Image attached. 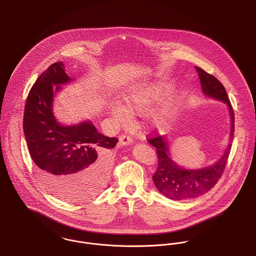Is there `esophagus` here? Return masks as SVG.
I'll return each instance as SVG.
<instances>
[{"label": "esophagus", "instance_id": "obj_1", "mask_svg": "<svg viewBox=\"0 0 256 256\" xmlns=\"http://www.w3.org/2000/svg\"><path fill=\"white\" fill-rule=\"evenodd\" d=\"M132 142H133L132 137H130L129 135H126V134L120 136V138H119V142H120L121 144H123V146H128V144H130Z\"/></svg>", "mask_w": 256, "mask_h": 256}]
</instances>
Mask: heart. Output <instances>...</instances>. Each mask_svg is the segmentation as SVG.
Wrapping results in <instances>:
<instances>
[{"mask_svg":"<svg viewBox=\"0 0 256 256\" xmlns=\"http://www.w3.org/2000/svg\"><path fill=\"white\" fill-rule=\"evenodd\" d=\"M164 89L160 86H140L131 91L124 98V106L128 112H140L146 110L152 106L158 100L162 98ZM171 108L169 104H165L154 116L152 121L156 124L162 123L169 116ZM112 114L118 120L125 119V112L119 106H114L112 108Z\"/></svg>","mask_w":256,"mask_h":256,"instance_id":"1","label":"heart"}]
</instances>
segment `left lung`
I'll return each instance as SVG.
<instances>
[{"mask_svg":"<svg viewBox=\"0 0 256 256\" xmlns=\"http://www.w3.org/2000/svg\"><path fill=\"white\" fill-rule=\"evenodd\" d=\"M202 83V89L206 96L226 102L231 116V140L234 132V116L232 104L222 83L212 74L196 68ZM148 142L156 148L158 165L152 180L158 190L166 198L174 200L198 198L210 190L221 178L231 150V144L219 162L211 167L198 170H186L180 168L169 158V146L162 136L152 132Z\"/></svg>","mask_w":256,"mask_h":256,"instance_id":"1","label":"left lung"}]
</instances>
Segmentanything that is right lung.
Returning <instances> with one entry per match:
<instances>
[{"mask_svg":"<svg viewBox=\"0 0 256 256\" xmlns=\"http://www.w3.org/2000/svg\"><path fill=\"white\" fill-rule=\"evenodd\" d=\"M70 80L62 62L38 77L26 98L24 131L36 173L48 190L58 198L81 202L106 185L110 150L118 139L98 133L90 121L77 126L56 121L52 87ZM60 88L56 86V91Z\"/></svg>","mask_w":256,"mask_h":256,"instance_id":"add662e5","label":"right lung"}]
</instances>
